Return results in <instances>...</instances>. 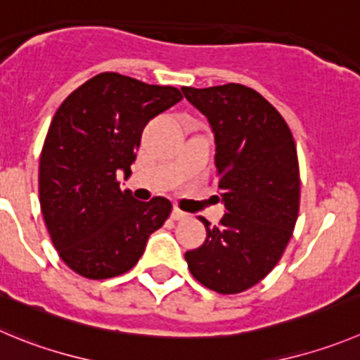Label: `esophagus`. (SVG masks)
I'll list each match as a JSON object with an SVG mask.
<instances>
[{"mask_svg":"<svg viewBox=\"0 0 360 360\" xmlns=\"http://www.w3.org/2000/svg\"><path fill=\"white\" fill-rule=\"evenodd\" d=\"M172 218H174V220H184V218H188V213L181 211L179 207H174V210H172Z\"/></svg>","mask_w":360,"mask_h":360,"instance_id":"1","label":"esophagus"}]
</instances>
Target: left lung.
I'll use <instances>...</instances> for the list:
<instances>
[{"label":"left lung","mask_w":360,"mask_h":360,"mask_svg":"<svg viewBox=\"0 0 360 360\" xmlns=\"http://www.w3.org/2000/svg\"><path fill=\"white\" fill-rule=\"evenodd\" d=\"M183 94L214 134L217 181L226 214L206 241L184 254L191 275L221 295L241 293L266 277L284 254L300 206L293 134L281 113L238 83Z\"/></svg>","instance_id":"obj_1"}]
</instances>
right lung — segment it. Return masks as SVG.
Wrapping results in <instances>:
<instances>
[{
  "instance_id": "1",
  "label": "right lung",
  "mask_w": 360,
  "mask_h": 360,
  "mask_svg": "<svg viewBox=\"0 0 360 360\" xmlns=\"http://www.w3.org/2000/svg\"><path fill=\"white\" fill-rule=\"evenodd\" d=\"M181 99L174 86L103 72L56 110L40 154V210L60 257L76 274L96 281L126 274L169 218V199L136 200L117 176H131L147 122Z\"/></svg>"
}]
</instances>
